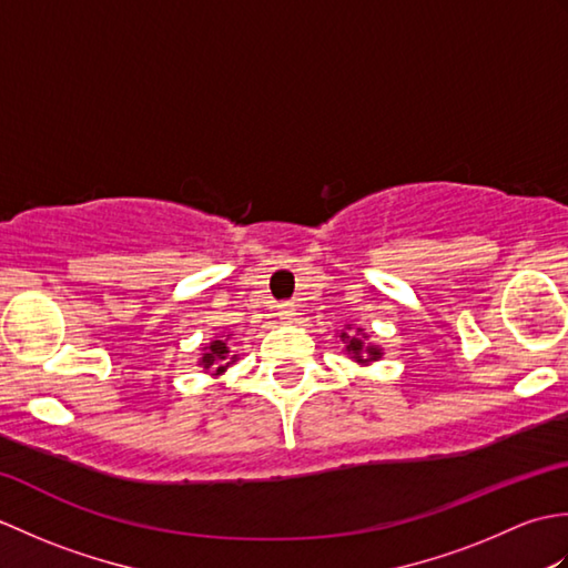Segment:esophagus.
Here are the masks:
<instances>
[{"instance_id": "esophagus-1", "label": "esophagus", "mask_w": 568, "mask_h": 568, "mask_svg": "<svg viewBox=\"0 0 568 568\" xmlns=\"http://www.w3.org/2000/svg\"><path fill=\"white\" fill-rule=\"evenodd\" d=\"M297 315H300V312L293 303H285V305L277 307V317H281L283 322H297Z\"/></svg>"}]
</instances>
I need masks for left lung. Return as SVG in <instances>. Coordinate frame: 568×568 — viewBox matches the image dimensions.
<instances>
[{"mask_svg": "<svg viewBox=\"0 0 568 568\" xmlns=\"http://www.w3.org/2000/svg\"><path fill=\"white\" fill-rule=\"evenodd\" d=\"M339 342L344 354L356 361L358 366H368L373 361L383 358V346L371 342V334H366L361 327L354 324H344V332H339Z\"/></svg>", "mask_w": 568, "mask_h": 568, "instance_id": "left-lung-1", "label": "left lung"}]
</instances>
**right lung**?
I'll return each mask as SVG.
<instances>
[{"mask_svg": "<svg viewBox=\"0 0 568 568\" xmlns=\"http://www.w3.org/2000/svg\"><path fill=\"white\" fill-rule=\"evenodd\" d=\"M232 339H234L232 332H222V334H216L210 344H202L200 346L202 354L197 358V366L204 373H210L212 378L224 376L226 368H232L236 361H239V354L232 352L234 346L229 344Z\"/></svg>", "mask_w": 568, "mask_h": 568, "instance_id": "add662e5", "label": "right lung"}]
</instances>
